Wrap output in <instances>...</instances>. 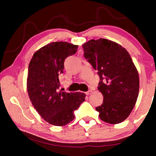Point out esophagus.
<instances>
[{"label": "esophagus", "mask_w": 156, "mask_h": 156, "mask_svg": "<svg viewBox=\"0 0 156 156\" xmlns=\"http://www.w3.org/2000/svg\"><path fill=\"white\" fill-rule=\"evenodd\" d=\"M92 93V91H91V90H89V91H87V92H85V94L86 95H89V94H91Z\"/></svg>", "instance_id": "34e87169"}]
</instances>
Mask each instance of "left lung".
<instances>
[{
	"instance_id": "left-lung-1",
	"label": "left lung",
	"mask_w": 156,
	"mask_h": 156,
	"mask_svg": "<svg viewBox=\"0 0 156 156\" xmlns=\"http://www.w3.org/2000/svg\"><path fill=\"white\" fill-rule=\"evenodd\" d=\"M84 55L95 70L100 83L98 89L103 102L96 108L102 120L118 124L127 118L139 93V75L129 52L107 39L92 40L83 44Z\"/></svg>"
}]
</instances>
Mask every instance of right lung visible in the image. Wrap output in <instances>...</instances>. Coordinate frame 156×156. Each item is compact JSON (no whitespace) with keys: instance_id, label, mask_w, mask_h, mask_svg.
<instances>
[{"instance_id":"obj_1","label":"right lung","mask_w":156,"mask_h":156,"mask_svg":"<svg viewBox=\"0 0 156 156\" xmlns=\"http://www.w3.org/2000/svg\"><path fill=\"white\" fill-rule=\"evenodd\" d=\"M77 49L78 45L67 42L51 43L34 53L29 65L27 88L31 104L53 125L61 126L72 122L73 112L85 99L84 93L58 91V76L63 73L65 60Z\"/></svg>"}]
</instances>
